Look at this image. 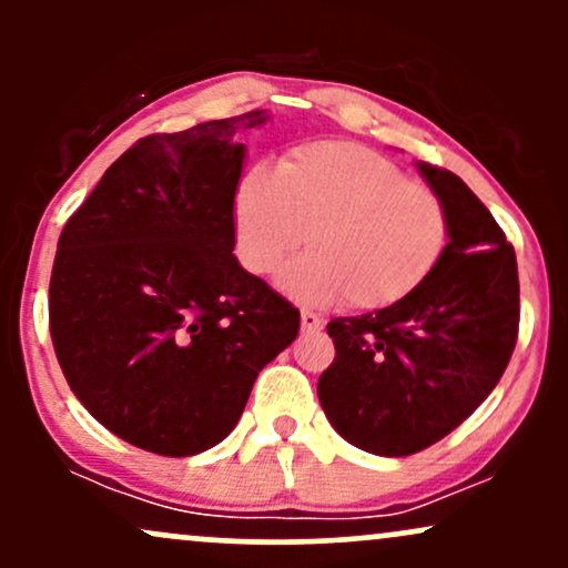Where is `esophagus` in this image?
Returning <instances> with one entry per match:
<instances>
[{"label": "esophagus", "instance_id": "34e87169", "mask_svg": "<svg viewBox=\"0 0 568 568\" xmlns=\"http://www.w3.org/2000/svg\"><path fill=\"white\" fill-rule=\"evenodd\" d=\"M323 325H325V321L317 315V312H310V310L302 312V328L306 331V334H312V331H321Z\"/></svg>", "mask_w": 568, "mask_h": 568}]
</instances>
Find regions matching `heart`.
<instances>
[{"instance_id":"obj_1","label":"heart","mask_w":568,"mask_h":568,"mask_svg":"<svg viewBox=\"0 0 568 568\" xmlns=\"http://www.w3.org/2000/svg\"><path fill=\"white\" fill-rule=\"evenodd\" d=\"M234 253L253 275H270L302 245L280 285L312 304L347 296L355 310L406 302L446 256L452 221L433 186L410 181L393 160L349 141L291 149L275 173H245L232 205Z\"/></svg>"}]
</instances>
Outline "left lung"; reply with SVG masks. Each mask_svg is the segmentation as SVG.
Returning a JSON list of instances; mask_svg holds the SVG:
<instances>
[{
  "mask_svg": "<svg viewBox=\"0 0 568 568\" xmlns=\"http://www.w3.org/2000/svg\"><path fill=\"white\" fill-rule=\"evenodd\" d=\"M419 173L446 202V256L406 302L334 317L336 357L317 379L336 433L379 456L416 454L459 427L497 387L518 338V264L505 232L459 175L429 162Z\"/></svg>",
  "mask_w": 568,
  "mask_h": 568,
  "instance_id": "obj_1",
  "label": "left lung"
}]
</instances>
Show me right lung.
<instances>
[{"label":"right lung","mask_w":568,"mask_h":568,"mask_svg":"<svg viewBox=\"0 0 568 568\" xmlns=\"http://www.w3.org/2000/svg\"><path fill=\"white\" fill-rule=\"evenodd\" d=\"M264 112L135 141L71 213L50 336L71 393L116 438L192 456L232 433L298 310L234 258L232 205Z\"/></svg>","instance_id":"1"}]
</instances>
